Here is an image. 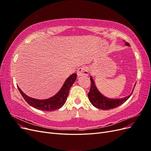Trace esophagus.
Masks as SVG:
<instances>
[{"instance_id": "esophagus-1", "label": "esophagus", "mask_w": 151, "mask_h": 151, "mask_svg": "<svg viewBox=\"0 0 151 151\" xmlns=\"http://www.w3.org/2000/svg\"><path fill=\"white\" fill-rule=\"evenodd\" d=\"M77 74L78 77L88 76L89 74V72H88V68H87V67H81L79 68L78 70H77Z\"/></svg>"}]
</instances>
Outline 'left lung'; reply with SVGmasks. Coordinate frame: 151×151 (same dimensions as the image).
I'll use <instances>...</instances> for the list:
<instances>
[{
    "label": "left lung",
    "mask_w": 151,
    "mask_h": 151,
    "mask_svg": "<svg viewBox=\"0 0 151 151\" xmlns=\"http://www.w3.org/2000/svg\"><path fill=\"white\" fill-rule=\"evenodd\" d=\"M125 43L127 46H130L129 43L125 42ZM90 79L91 81V86L89 93L88 94L89 101L94 107L98 109H103V110H108V109H111L120 106L121 104L124 103L130 97V96L132 95L134 91L133 89L132 93L129 96H127L125 98L121 99L108 98H106V96H104V95H103L99 92L96 86L94 83L92 76H91Z\"/></svg>",
    "instance_id": "1"
}]
</instances>
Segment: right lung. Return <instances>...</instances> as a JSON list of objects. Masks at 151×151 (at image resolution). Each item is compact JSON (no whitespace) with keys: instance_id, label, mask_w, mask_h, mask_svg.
I'll list each match as a JSON object with an SVG mask.
<instances>
[{"instance_id":"right-lung-1","label":"right lung","mask_w":151,"mask_h":151,"mask_svg":"<svg viewBox=\"0 0 151 151\" xmlns=\"http://www.w3.org/2000/svg\"><path fill=\"white\" fill-rule=\"evenodd\" d=\"M77 79V74H72L65 81L61 89L53 96L46 99H37L29 97L17 87L22 96L30 106L42 111H54L62 108L65 104L69 90Z\"/></svg>"}]
</instances>
